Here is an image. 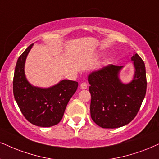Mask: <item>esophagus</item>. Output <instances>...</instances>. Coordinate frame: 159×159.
<instances>
[{"label":"esophagus","instance_id":"obj_1","mask_svg":"<svg viewBox=\"0 0 159 159\" xmlns=\"http://www.w3.org/2000/svg\"><path fill=\"white\" fill-rule=\"evenodd\" d=\"M80 88H81V89H83V90H85L88 89V85L86 83H82L81 85H80Z\"/></svg>","mask_w":159,"mask_h":159}]
</instances>
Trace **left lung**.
<instances>
[{
  "instance_id": "1",
  "label": "left lung",
  "mask_w": 159,
  "mask_h": 159,
  "mask_svg": "<svg viewBox=\"0 0 159 159\" xmlns=\"http://www.w3.org/2000/svg\"><path fill=\"white\" fill-rule=\"evenodd\" d=\"M134 77L124 83L119 74L124 66L108 65L88 76L91 95V116L102 128H117L130 123L136 116L146 94L144 62L138 54L131 57Z\"/></svg>"
}]
</instances>
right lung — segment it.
<instances>
[{"mask_svg": "<svg viewBox=\"0 0 159 159\" xmlns=\"http://www.w3.org/2000/svg\"><path fill=\"white\" fill-rule=\"evenodd\" d=\"M34 43L19 57L13 79V93L21 113L32 124L39 127L57 125L78 87V83L62 80L49 88L32 85L25 75V62Z\"/></svg>", "mask_w": 159, "mask_h": 159, "instance_id": "1", "label": "right lung"}]
</instances>
